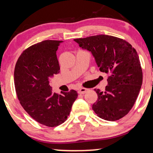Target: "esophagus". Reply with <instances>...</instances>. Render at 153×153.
I'll list each match as a JSON object with an SVG mask.
<instances>
[{"mask_svg": "<svg viewBox=\"0 0 153 153\" xmlns=\"http://www.w3.org/2000/svg\"><path fill=\"white\" fill-rule=\"evenodd\" d=\"M87 91H88L87 88H80L78 90V94H85Z\"/></svg>", "mask_w": 153, "mask_h": 153, "instance_id": "obj_1", "label": "esophagus"}]
</instances>
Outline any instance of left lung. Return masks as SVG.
Listing matches in <instances>:
<instances>
[{"label": "left lung", "instance_id": "8db88e82", "mask_svg": "<svg viewBox=\"0 0 153 153\" xmlns=\"http://www.w3.org/2000/svg\"><path fill=\"white\" fill-rule=\"evenodd\" d=\"M74 41L91 52L100 71L108 75L104 92L94 89L98 100L93 104V110L104 120L122 119L134 106L143 84V71L136 50L125 40L109 35Z\"/></svg>", "mask_w": 153, "mask_h": 153}]
</instances>
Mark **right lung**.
Wrapping results in <instances>:
<instances>
[{
	"label": "right lung",
	"instance_id": "1",
	"mask_svg": "<svg viewBox=\"0 0 153 153\" xmlns=\"http://www.w3.org/2000/svg\"><path fill=\"white\" fill-rule=\"evenodd\" d=\"M62 41L45 40L22 52L16 63L14 85L24 109L36 122L57 127L68 119L78 97L74 90L52 93L49 79L59 73L57 52Z\"/></svg>",
	"mask_w": 153,
	"mask_h": 153
}]
</instances>
